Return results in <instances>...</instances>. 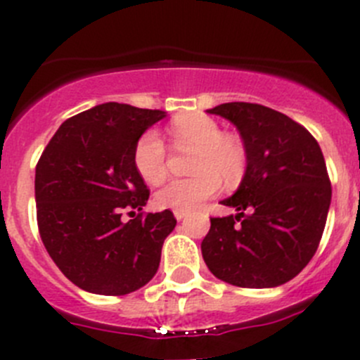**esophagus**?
<instances>
[{
  "label": "esophagus",
  "mask_w": 360,
  "mask_h": 360,
  "mask_svg": "<svg viewBox=\"0 0 360 360\" xmlns=\"http://www.w3.org/2000/svg\"><path fill=\"white\" fill-rule=\"evenodd\" d=\"M174 216H176L177 221L184 219V217H188V212H183V210H174Z\"/></svg>",
  "instance_id": "esophagus-1"
}]
</instances>
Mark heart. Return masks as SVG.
Wrapping results in <instances>:
<instances>
[{
	"mask_svg": "<svg viewBox=\"0 0 360 360\" xmlns=\"http://www.w3.org/2000/svg\"><path fill=\"white\" fill-rule=\"evenodd\" d=\"M170 136L177 148L193 150L190 177L167 183L155 202L163 209L191 212L221 186L240 183L248 170V150L240 139L223 134L219 123L205 115H184L170 123ZM134 165L146 183L160 184L167 176V151L155 130L141 136L134 148Z\"/></svg>",
	"mask_w": 360,
	"mask_h": 360,
	"instance_id": "b5f03b06",
	"label": "heart"
}]
</instances>
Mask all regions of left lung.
<instances>
[{
    "label": "left lung",
    "instance_id": "obj_1",
    "mask_svg": "<svg viewBox=\"0 0 360 360\" xmlns=\"http://www.w3.org/2000/svg\"><path fill=\"white\" fill-rule=\"evenodd\" d=\"M230 120L248 150V170L221 203L237 216L210 217L202 240L209 270L237 288H277L314 257L331 205V181L315 137L284 112L252 103L207 110Z\"/></svg>",
    "mask_w": 360,
    "mask_h": 360
}]
</instances>
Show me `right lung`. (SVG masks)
Returning a JSON list of instances; mask_svg holds the SVG:
<instances>
[{
  "instance_id": "add662e5",
  "label": "right lung",
  "mask_w": 360,
  "mask_h": 360,
  "mask_svg": "<svg viewBox=\"0 0 360 360\" xmlns=\"http://www.w3.org/2000/svg\"><path fill=\"white\" fill-rule=\"evenodd\" d=\"M165 111L106 103L68 118L36 165L39 237L59 270L83 291L123 296L155 277L167 235L169 209L143 210L150 190L134 165L139 137Z\"/></svg>"
}]
</instances>
